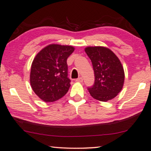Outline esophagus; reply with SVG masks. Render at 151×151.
Masks as SVG:
<instances>
[{
  "mask_svg": "<svg viewBox=\"0 0 151 151\" xmlns=\"http://www.w3.org/2000/svg\"><path fill=\"white\" fill-rule=\"evenodd\" d=\"M83 79L82 77H79V78H76V82H80V83H81V82H83Z\"/></svg>",
  "mask_w": 151,
  "mask_h": 151,
  "instance_id": "esophagus-1",
  "label": "esophagus"
}]
</instances>
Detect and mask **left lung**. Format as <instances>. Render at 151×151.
<instances>
[{
	"label": "left lung",
	"mask_w": 151,
	"mask_h": 151,
	"mask_svg": "<svg viewBox=\"0 0 151 151\" xmlns=\"http://www.w3.org/2000/svg\"><path fill=\"white\" fill-rule=\"evenodd\" d=\"M85 51L92 61L94 83L88 90L94 99L106 102L115 98L124 81V69L118 57L103 46L87 47Z\"/></svg>",
	"instance_id": "left-lung-1"
}]
</instances>
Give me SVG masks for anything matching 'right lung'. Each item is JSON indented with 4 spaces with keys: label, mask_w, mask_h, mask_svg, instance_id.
<instances>
[{
    "label": "right lung",
    "mask_w": 151,
    "mask_h": 151,
    "mask_svg": "<svg viewBox=\"0 0 151 151\" xmlns=\"http://www.w3.org/2000/svg\"><path fill=\"white\" fill-rule=\"evenodd\" d=\"M75 48L50 44L38 52L31 68L30 83L33 92L42 101L54 102L62 98L70 87L67 59Z\"/></svg>",
    "instance_id": "add662e5"
}]
</instances>
